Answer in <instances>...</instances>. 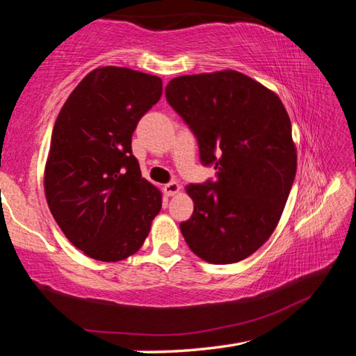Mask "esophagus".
<instances>
[{"label": "esophagus", "mask_w": 356, "mask_h": 356, "mask_svg": "<svg viewBox=\"0 0 356 356\" xmlns=\"http://www.w3.org/2000/svg\"><path fill=\"white\" fill-rule=\"evenodd\" d=\"M163 190H165V193H166L168 196H174V195H177V193L180 191V185L177 182H168V184H165Z\"/></svg>", "instance_id": "1"}]
</instances>
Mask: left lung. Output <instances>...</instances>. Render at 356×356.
<instances>
[{
  "label": "left lung",
  "instance_id": "obj_1",
  "mask_svg": "<svg viewBox=\"0 0 356 356\" xmlns=\"http://www.w3.org/2000/svg\"><path fill=\"white\" fill-rule=\"evenodd\" d=\"M166 100L195 135L215 180L190 184L195 202L180 231L210 264H234L267 242L291 193L297 152L280 97L236 70L177 76Z\"/></svg>",
  "mask_w": 356,
  "mask_h": 356
}]
</instances>
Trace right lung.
<instances>
[{"label":"right lung","mask_w":356,"mask_h":356,"mask_svg":"<svg viewBox=\"0 0 356 356\" xmlns=\"http://www.w3.org/2000/svg\"><path fill=\"white\" fill-rule=\"evenodd\" d=\"M159 76L125 67L86 75L53 127L45 166L48 207L84 254L116 262L141 248L161 195L131 152L140 119L161 97Z\"/></svg>","instance_id":"obj_1"}]
</instances>
